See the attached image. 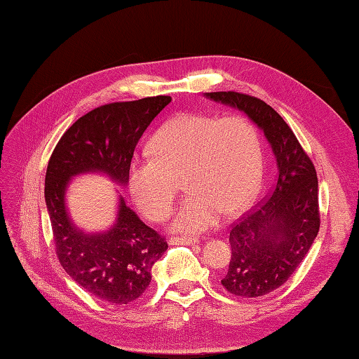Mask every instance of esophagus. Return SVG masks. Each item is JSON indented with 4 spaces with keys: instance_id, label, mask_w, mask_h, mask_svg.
I'll list each match as a JSON object with an SVG mask.
<instances>
[{
    "instance_id": "1",
    "label": "esophagus",
    "mask_w": 359,
    "mask_h": 359,
    "mask_svg": "<svg viewBox=\"0 0 359 359\" xmlns=\"http://www.w3.org/2000/svg\"><path fill=\"white\" fill-rule=\"evenodd\" d=\"M170 243L171 245H194V243H199V239L193 236H175L170 239Z\"/></svg>"
}]
</instances>
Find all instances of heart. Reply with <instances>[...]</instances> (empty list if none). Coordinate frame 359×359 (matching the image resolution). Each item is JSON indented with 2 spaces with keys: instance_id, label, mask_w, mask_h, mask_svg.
<instances>
[{
  "instance_id": "heart-1",
  "label": "heart",
  "mask_w": 359,
  "mask_h": 359,
  "mask_svg": "<svg viewBox=\"0 0 359 359\" xmlns=\"http://www.w3.org/2000/svg\"><path fill=\"white\" fill-rule=\"evenodd\" d=\"M152 157H135L128 168V188L144 216L165 219L184 174L187 197L175 211L174 231L197 234L238 215L253 202L264 175L257 129L242 117L185 112L152 135Z\"/></svg>"
}]
</instances>
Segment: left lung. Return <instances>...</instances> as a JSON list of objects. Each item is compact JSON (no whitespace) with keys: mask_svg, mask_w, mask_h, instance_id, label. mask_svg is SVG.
<instances>
[{"mask_svg":"<svg viewBox=\"0 0 359 359\" xmlns=\"http://www.w3.org/2000/svg\"><path fill=\"white\" fill-rule=\"evenodd\" d=\"M205 97L245 114L264 133L276 158L270 199L231 226V261L222 279L236 296H264L285 284L316 239V170L284 118L265 102L231 90Z\"/></svg>","mask_w":359,"mask_h":359,"instance_id":"1","label":"left lung"}]
</instances>
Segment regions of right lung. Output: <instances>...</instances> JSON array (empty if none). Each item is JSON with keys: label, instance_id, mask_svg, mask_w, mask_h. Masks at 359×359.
<instances>
[{"label": "right lung", "instance_id": "1", "mask_svg": "<svg viewBox=\"0 0 359 359\" xmlns=\"http://www.w3.org/2000/svg\"><path fill=\"white\" fill-rule=\"evenodd\" d=\"M170 103L171 97L157 95L88 112L63 134L46 171L44 199L60 264L81 288L116 306L142 296L152 265L168 243L142 222L121 194L108 230H81L67 211L66 193L71 180L81 174H103L125 188L137 143Z\"/></svg>", "mask_w": 359, "mask_h": 359}]
</instances>
